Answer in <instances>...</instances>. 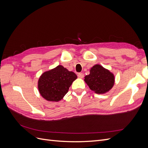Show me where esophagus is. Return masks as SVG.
<instances>
[{
    "mask_svg": "<svg viewBox=\"0 0 148 148\" xmlns=\"http://www.w3.org/2000/svg\"><path fill=\"white\" fill-rule=\"evenodd\" d=\"M78 77L79 78H83L84 77V74L82 73H79L78 74Z\"/></svg>",
    "mask_w": 148,
    "mask_h": 148,
    "instance_id": "1",
    "label": "esophagus"
}]
</instances>
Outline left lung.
<instances>
[{"mask_svg": "<svg viewBox=\"0 0 148 148\" xmlns=\"http://www.w3.org/2000/svg\"><path fill=\"white\" fill-rule=\"evenodd\" d=\"M84 81L95 93L105 94L114 86L115 76L108 69L96 64L91 67L89 74L84 77Z\"/></svg>", "mask_w": 148, "mask_h": 148, "instance_id": "1", "label": "left lung"}]
</instances>
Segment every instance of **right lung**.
<instances>
[{
  "instance_id": "right-lung-1",
  "label": "right lung",
  "mask_w": 148,
  "mask_h": 148,
  "mask_svg": "<svg viewBox=\"0 0 148 148\" xmlns=\"http://www.w3.org/2000/svg\"><path fill=\"white\" fill-rule=\"evenodd\" d=\"M77 76L73 71L59 65L44 71L38 82V91L47 101L59 102L68 92L69 88Z\"/></svg>"
}]
</instances>
